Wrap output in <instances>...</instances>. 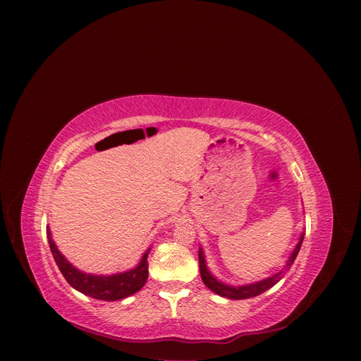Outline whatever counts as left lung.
Listing matches in <instances>:
<instances>
[{
  "label": "left lung",
  "instance_id": "left-lung-1",
  "mask_svg": "<svg viewBox=\"0 0 361 361\" xmlns=\"http://www.w3.org/2000/svg\"><path fill=\"white\" fill-rule=\"evenodd\" d=\"M302 239H304V233L300 236V241L297 244V247L293 248L292 255L289 256L286 265H285V269H281L279 272H276V274H272L271 277H267L264 280L260 281H256V283H250V285H243V286H232V285H226V283L220 281L216 277H214L211 274V271L207 269V265H206V259H204V253L203 250L200 247L199 250V264H200V276H202V280L206 285V288H209L212 292H215L216 295H220V297H224V298H231V300H245V298H253V297H257V295L264 293L265 290H268L269 288H272L276 285V283H279L283 276H285V272L292 267V264L295 262V259H297V255L298 251L301 248V244H302Z\"/></svg>",
  "mask_w": 361,
  "mask_h": 361
}]
</instances>
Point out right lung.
<instances>
[{
  "instance_id": "add662e5",
  "label": "right lung",
  "mask_w": 361,
  "mask_h": 361,
  "mask_svg": "<svg viewBox=\"0 0 361 361\" xmlns=\"http://www.w3.org/2000/svg\"><path fill=\"white\" fill-rule=\"evenodd\" d=\"M47 236L51 253L54 256V260H56L59 269L61 271L63 277L66 279V281L73 289L80 290L81 293L87 295V297L102 301L123 300L143 288L149 277L147 256L150 248L143 255L140 264L135 268L125 272H118V274L113 276H96L87 274V272L75 268L71 262L60 253V250L52 241L49 227H47Z\"/></svg>"
}]
</instances>
